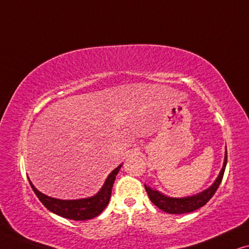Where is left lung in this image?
<instances>
[{"label":"left lung","mask_w":249,"mask_h":249,"mask_svg":"<svg viewBox=\"0 0 249 249\" xmlns=\"http://www.w3.org/2000/svg\"><path fill=\"white\" fill-rule=\"evenodd\" d=\"M227 166V150L225 152V160H223V166L220 170L218 177L215 178L214 183L206 190L199 192L197 194L191 195V196H185V197H170L162 193H160L159 191L152 190L150 186H146L144 184L145 191L148 193L151 202L155 204L157 208H159L162 211L170 213V214H185V213L193 212L195 210L202 208L203 205H205L214 193L218 190L219 185L221 184V180L223 178V174H225Z\"/></svg>","instance_id":"obj_1"}]
</instances>
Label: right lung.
Here are the masks:
<instances>
[{"label": "right lung", "mask_w": 249, "mask_h": 249, "mask_svg": "<svg viewBox=\"0 0 249 249\" xmlns=\"http://www.w3.org/2000/svg\"><path fill=\"white\" fill-rule=\"evenodd\" d=\"M121 167L122 164H120L117 168H115L108 175V177L106 178V180H105V183L100 190L98 191V193L94 194L93 196H90V197L78 199L54 198L38 191L34 186L33 183H31L30 179L29 184L31 188H33V191L35 192V194L39 198V201L51 212H53L59 216H63V218L74 220V221H85V220L96 218L108 205L114 181L116 179V175L120 171Z\"/></svg>", "instance_id": "1"}]
</instances>
